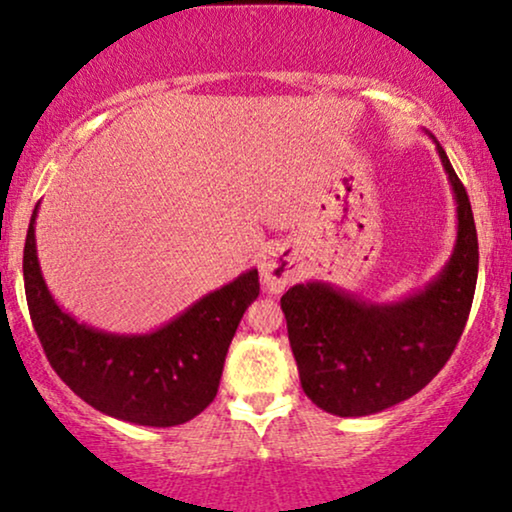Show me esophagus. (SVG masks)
Wrapping results in <instances>:
<instances>
[{"instance_id":"obj_1","label":"esophagus","mask_w":512,"mask_h":512,"mask_svg":"<svg viewBox=\"0 0 512 512\" xmlns=\"http://www.w3.org/2000/svg\"><path fill=\"white\" fill-rule=\"evenodd\" d=\"M293 264H295L293 257H290L283 248H269L262 252L260 276L269 293L278 295L288 288V283L293 281L295 276Z\"/></svg>"}]
</instances>
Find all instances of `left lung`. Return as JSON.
I'll return each mask as SVG.
<instances>
[{
	"label": "left lung",
	"instance_id": "obj_1",
	"mask_svg": "<svg viewBox=\"0 0 512 512\" xmlns=\"http://www.w3.org/2000/svg\"><path fill=\"white\" fill-rule=\"evenodd\" d=\"M432 141L454 191L458 231L449 262L428 286L397 302H368L309 281L281 297L302 390L333 416H371L413 397L463 335L480 264L477 231L465 186Z\"/></svg>",
	"mask_w": 512,
	"mask_h": 512
}]
</instances>
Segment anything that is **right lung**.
I'll list each match as a JSON object with an SVG mask.
<instances>
[{"mask_svg": "<svg viewBox=\"0 0 512 512\" xmlns=\"http://www.w3.org/2000/svg\"><path fill=\"white\" fill-rule=\"evenodd\" d=\"M37 210L40 203L25 236L23 281L32 326L58 378L96 411L148 428H172L208 409L238 323L260 295L257 269L151 333H106L77 321L49 293L37 260Z\"/></svg>", "mask_w": 512, "mask_h": 512, "instance_id": "right-lung-1", "label": "right lung"}]
</instances>
